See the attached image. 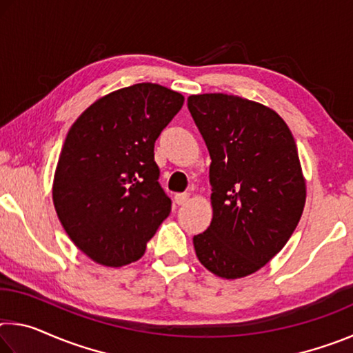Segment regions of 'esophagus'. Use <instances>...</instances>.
I'll return each instance as SVG.
<instances>
[{
  "instance_id": "1",
  "label": "esophagus",
  "mask_w": 353,
  "mask_h": 353,
  "mask_svg": "<svg viewBox=\"0 0 353 353\" xmlns=\"http://www.w3.org/2000/svg\"><path fill=\"white\" fill-rule=\"evenodd\" d=\"M188 199H190V196H188V193H177L176 196H174V202L177 205H185L188 202Z\"/></svg>"
}]
</instances>
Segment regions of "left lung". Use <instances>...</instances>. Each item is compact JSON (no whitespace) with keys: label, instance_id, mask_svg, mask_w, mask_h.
<instances>
[{"label":"left lung","instance_id":"obj_1","mask_svg":"<svg viewBox=\"0 0 353 353\" xmlns=\"http://www.w3.org/2000/svg\"><path fill=\"white\" fill-rule=\"evenodd\" d=\"M188 110L210 154L213 219L193 236L208 271L240 279L282 250L305 205L297 146L276 112L224 93L193 94Z\"/></svg>","mask_w":353,"mask_h":353}]
</instances>
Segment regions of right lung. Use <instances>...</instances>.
<instances>
[{"label": "right lung", "instance_id": "1", "mask_svg": "<svg viewBox=\"0 0 353 353\" xmlns=\"http://www.w3.org/2000/svg\"><path fill=\"white\" fill-rule=\"evenodd\" d=\"M182 104L181 93L135 83L98 99L68 130L52 201L71 241L99 265L139 260L170 214L154 145Z\"/></svg>", "mask_w": 353, "mask_h": 353}]
</instances>
